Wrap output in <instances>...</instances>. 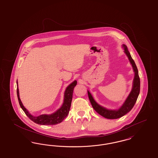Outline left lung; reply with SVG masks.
<instances>
[{
  "mask_svg": "<svg viewBox=\"0 0 158 158\" xmlns=\"http://www.w3.org/2000/svg\"><path fill=\"white\" fill-rule=\"evenodd\" d=\"M123 47L124 50V53L126 54L127 56L129 59V61L132 65L135 72V77L133 79V88L131 90L129 95L128 96L126 100L124 101V104L122 105L118 110H108L106 109L104 107L98 104L94 99L92 97L90 92L88 90V94L89 99L90 101L91 105L92 106L93 108L100 114L101 116L105 117L108 119H117L121 117L126 115L127 113L131 111L133 108L134 105L135 104V102L137 99L138 96L140 93V77L139 76V72L137 66L135 65V62L132 59L130 53L128 51L127 47L125 44L123 45Z\"/></svg>",
  "mask_w": 158,
  "mask_h": 158,
  "instance_id": "obj_1",
  "label": "left lung"
}]
</instances>
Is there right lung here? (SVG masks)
I'll list each match as a JSON object with an SVG mask.
<instances>
[{
  "label": "right lung",
  "instance_id": "right-lung-1",
  "mask_svg": "<svg viewBox=\"0 0 158 158\" xmlns=\"http://www.w3.org/2000/svg\"><path fill=\"white\" fill-rule=\"evenodd\" d=\"M16 83H17V96H18L19 105L21 106V108L23 109V111H24V113H25V114L27 115V117L30 119L31 120L34 121V123H35L38 124L55 125V124L60 123L67 117L70 108L71 103L72 101L73 89L77 84L76 81H75L74 82L70 83L66 88L64 94L63 104L57 111L50 115L42 114L37 117L33 116L32 115H31L23 105V103L19 98L18 81H16Z\"/></svg>",
  "mask_w": 158,
  "mask_h": 158
}]
</instances>
